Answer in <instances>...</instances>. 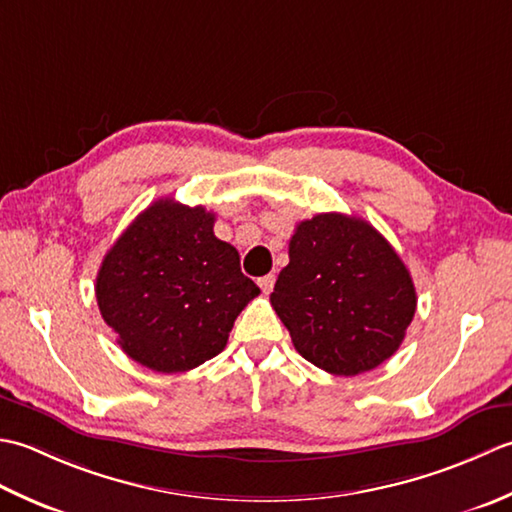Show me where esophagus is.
I'll list each match as a JSON object with an SVG mask.
<instances>
[{
    "instance_id": "1",
    "label": "esophagus",
    "mask_w": 512,
    "mask_h": 512,
    "mask_svg": "<svg viewBox=\"0 0 512 512\" xmlns=\"http://www.w3.org/2000/svg\"><path fill=\"white\" fill-rule=\"evenodd\" d=\"M274 283H276L274 274H267L263 278H258V285H260V289H263V294H269V291L274 289Z\"/></svg>"
}]
</instances>
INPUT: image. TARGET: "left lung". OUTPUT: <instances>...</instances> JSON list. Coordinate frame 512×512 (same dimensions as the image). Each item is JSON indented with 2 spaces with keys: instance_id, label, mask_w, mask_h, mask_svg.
Returning <instances> with one entry per match:
<instances>
[{
  "instance_id": "obj_1",
  "label": "left lung",
  "mask_w": 512,
  "mask_h": 512,
  "mask_svg": "<svg viewBox=\"0 0 512 512\" xmlns=\"http://www.w3.org/2000/svg\"><path fill=\"white\" fill-rule=\"evenodd\" d=\"M269 300L300 356L333 375L391 358L417 307L413 278L387 238L338 212L296 225Z\"/></svg>"
}]
</instances>
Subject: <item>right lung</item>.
<instances>
[{
  "label": "right lung",
  "mask_w": 512,
  "mask_h": 512,
  "mask_svg": "<svg viewBox=\"0 0 512 512\" xmlns=\"http://www.w3.org/2000/svg\"><path fill=\"white\" fill-rule=\"evenodd\" d=\"M203 205L161 198L117 238L97 274V305L119 347L159 373H183L225 349L260 289Z\"/></svg>",
  "instance_id": "obj_1"
}]
</instances>
